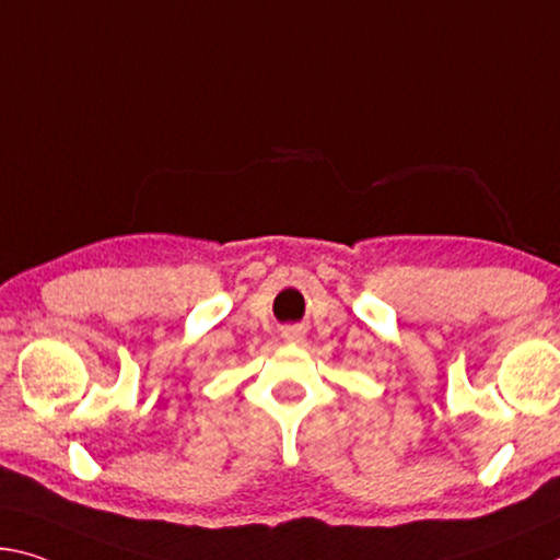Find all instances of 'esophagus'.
Segmentation results:
<instances>
[{
  "instance_id": "34e87169",
  "label": "esophagus",
  "mask_w": 560,
  "mask_h": 560,
  "mask_svg": "<svg viewBox=\"0 0 560 560\" xmlns=\"http://www.w3.org/2000/svg\"><path fill=\"white\" fill-rule=\"evenodd\" d=\"M283 339L289 343H301L304 341V331H301V328H287V331H283Z\"/></svg>"
}]
</instances>
